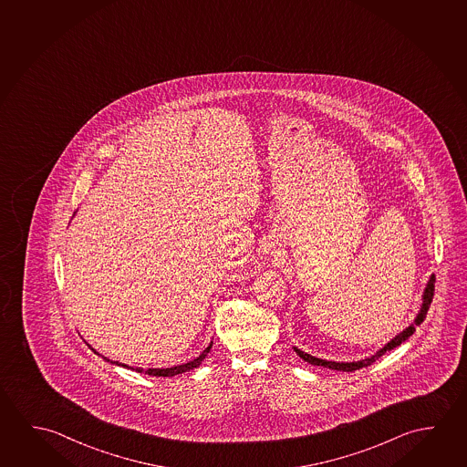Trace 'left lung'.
<instances>
[{
    "label": "left lung",
    "mask_w": 467,
    "mask_h": 467,
    "mask_svg": "<svg viewBox=\"0 0 467 467\" xmlns=\"http://www.w3.org/2000/svg\"><path fill=\"white\" fill-rule=\"evenodd\" d=\"M433 293H435V275H430L429 283H427V286H425V290H423V295H421L420 311L415 316L412 324H410L409 327H405L400 334H398L392 340H389L388 344L384 345L382 348H379L375 355H371V357H368V358L358 359V361H350V363H348V361H327V359L316 358L313 355L299 350L296 347H293V348H295V352L298 353L299 358L305 359V361L311 363L314 367L329 368V369H334V371H355V369H359V368L369 367L371 363H375L376 359L381 358L384 353L394 350L396 347L405 342V340L415 332V326H420L421 322L425 321L427 313H429L430 305H431V299H433Z\"/></svg>",
    "instance_id": "left-lung-1"
}]
</instances>
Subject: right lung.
Wrapping results in <instances>:
<instances>
[{"label":"right lung","instance_id":"add662e5","mask_svg":"<svg viewBox=\"0 0 467 467\" xmlns=\"http://www.w3.org/2000/svg\"><path fill=\"white\" fill-rule=\"evenodd\" d=\"M212 345L213 342H210L207 348L203 350V352L200 353L197 358L192 359V361H187V363H182V365H177V367L171 368H148V369H143V368H131L129 365H123V363H119V361H112V359L106 358V357H102L100 353L96 352L94 348H91L92 352L96 353V355H99L102 358L106 359L108 363H112V365H117V367L127 368V369H133V371H137V373H145L148 376H162V378H171V376L182 375L185 371H191L193 368H199L202 365V361L205 359L210 350H212Z\"/></svg>","mask_w":467,"mask_h":467}]
</instances>
